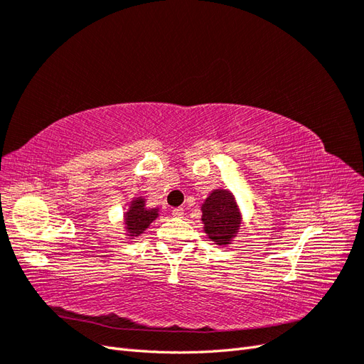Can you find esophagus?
Wrapping results in <instances>:
<instances>
[{
    "label": "esophagus",
    "mask_w": 364,
    "mask_h": 364,
    "mask_svg": "<svg viewBox=\"0 0 364 364\" xmlns=\"http://www.w3.org/2000/svg\"><path fill=\"white\" fill-rule=\"evenodd\" d=\"M171 214H173L174 217H182V215H183V208H174L173 211H171Z\"/></svg>",
    "instance_id": "34e87169"
}]
</instances>
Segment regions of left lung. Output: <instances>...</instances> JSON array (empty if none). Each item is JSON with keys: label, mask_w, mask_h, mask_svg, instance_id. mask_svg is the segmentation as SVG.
Returning a JSON list of instances; mask_svg holds the SVG:
<instances>
[{"label": "left lung", "mask_w": 364, "mask_h": 364, "mask_svg": "<svg viewBox=\"0 0 364 364\" xmlns=\"http://www.w3.org/2000/svg\"><path fill=\"white\" fill-rule=\"evenodd\" d=\"M202 209V223L208 238L217 246H228L238 235L243 225V214L229 190L217 188L209 193Z\"/></svg>", "instance_id": "8db88e82"}]
</instances>
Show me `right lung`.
Here are the masks:
<instances>
[{"instance_id": "1", "label": "right lung", "mask_w": 364, "mask_h": 364, "mask_svg": "<svg viewBox=\"0 0 364 364\" xmlns=\"http://www.w3.org/2000/svg\"><path fill=\"white\" fill-rule=\"evenodd\" d=\"M159 217V208H149L144 196L134 197L123 215L126 238L130 241L144 234V230Z\"/></svg>"}]
</instances>
